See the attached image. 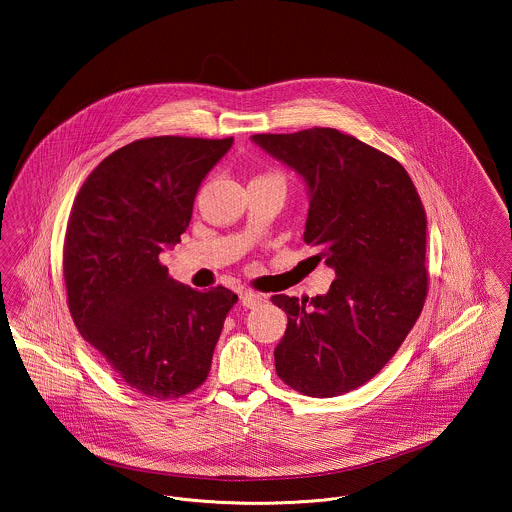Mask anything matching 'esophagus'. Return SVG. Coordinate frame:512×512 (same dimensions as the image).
I'll return each instance as SVG.
<instances>
[{"instance_id":"1","label":"esophagus","mask_w":512,"mask_h":512,"mask_svg":"<svg viewBox=\"0 0 512 512\" xmlns=\"http://www.w3.org/2000/svg\"><path fill=\"white\" fill-rule=\"evenodd\" d=\"M240 301H242V305L247 307V309H255V307H259L263 303V295L244 290V292H240Z\"/></svg>"}]
</instances>
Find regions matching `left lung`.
Returning a JSON list of instances; mask_svg holds the SVG:
<instances>
[{"mask_svg":"<svg viewBox=\"0 0 512 512\" xmlns=\"http://www.w3.org/2000/svg\"><path fill=\"white\" fill-rule=\"evenodd\" d=\"M251 142L305 182L303 240L336 272L324 295H272L288 315L276 374L311 397L357 390L395 355L422 311V201L395 159L336 128L255 134Z\"/></svg>","mask_w":512,"mask_h":512,"instance_id":"8db88e82","label":"left lung"}]
</instances>
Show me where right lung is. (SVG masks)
<instances>
[{"label": "right lung", "mask_w": 512, "mask_h": 512, "mask_svg": "<svg viewBox=\"0 0 512 512\" xmlns=\"http://www.w3.org/2000/svg\"><path fill=\"white\" fill-rule=\"evenodd\" d=\"M234 138L159 136L105 157L74 199L63 247L69 311L122 382L159 399L199 388L238 295L197 292L159 255L180 242L203 178Z\"/></svg>", "instance_id": "add662e5"}]
</instances>
